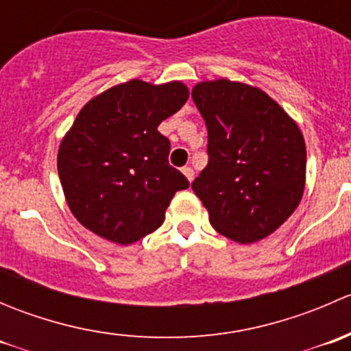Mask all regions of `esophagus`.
<instances>
[{"mask_svg": "<svg viewBox=\"0 0 351 351\" xmlns=\"http://www.w3.org/2000/svg\"><path fill=\"white\" fill-rule=\"evenodd\" d=\"M182 171H183V175L186 176V180H189V182H192L193 176H195V171H193V169L190 168V166H185V168H183Z\"/></svg>", "mask_w": 351, "mask_h": 351, "instance_id": "obj_1", "label": "esophagus"}]
</instances>
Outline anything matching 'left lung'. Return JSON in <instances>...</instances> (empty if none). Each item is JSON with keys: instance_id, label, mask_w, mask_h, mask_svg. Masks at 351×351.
I'll use <instances>...</instances> for the list:
<instances>
[{"instance_id": "8db88e82", "label": "left lung", "mask_w": 351, "mask_h": 351, "mask_svg": "<svg viewBox=\"0 0 351 351\" xmlns=\"http://www.w3.org/2000/svg\"><path fill=\"white\" fill-rule=\"evenodd\" d=\"M208 132V165L192 189L212 228L250 244L277 231L306 186V143L295 120L263 90L226 77L192 90Z\"/></svg>"}]
</instances>
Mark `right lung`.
Returning a JSON list of instances; mask_svg holds the SVG:
<instances>
[{
    "label": "right lung",
    "instance_id": "obj_1",
    "mask_svg": "<svg viewBox=\"0 0 351 351\" xmlns=\"http://www.w3.org/2000/svg\"><path fill=\"white\" fill-rule=\"evenodd\" d=\"M182 81L141 80L91 98L62 137L58 171L69 210L100 238L132 244L156 231L189 180L169 166L158 125L189 100Z\"/></svg>",
    "mask_w": 351,
    "mask_h": 351
}]
</instances>
